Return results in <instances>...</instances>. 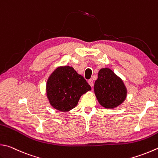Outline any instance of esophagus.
<instances>
[{"label":"esophagus","mask_w":158,"mask_h":158,"mask_svg":"<svg viewBox=\"0 0 158 158\" xmlns=\"http://www.w3.org/2000/svg\"><path fill=\"white\" fill-rule=\"evenodd\" d=\"M88 83H89V85H90L91 87H94V81H93V80H92V79L89 80H88Z\"/></svg>","instance_id":"34e87169"}]
</instances>
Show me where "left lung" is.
<instances>
[{
	"mask_svg": "<svg viewBox=\"0 0 158 158\" xmlns=\"http://www.w3.org/2000/svg\"><path fill=\"white\" fill-rule=\"evenodd\" d=\"M94 92L100 105L106 109L120 105L127 94L123 80L109 68H102L99 71L94 84Z\"/></svg>",
	"mask_w": 158,
	"mask_h": 158,
	"instance_id": "obj_1",
	"label": "left lung"
}]
</instances>
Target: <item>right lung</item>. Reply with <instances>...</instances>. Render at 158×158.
<instances>
[{
  "label": "right lung",
  "mask_w": 158,
  "mask_h": 158,
  "mask_svg": "<svg viewBox=\"0 0 158 158\" xmlns=\"http://www.w3.org/2000/svg\"><path fill=\"white\" fill-rule=\"evenodd\" d=\"M91 89L72 67L62 66L53 71L47 82V96L55 109L66 112L75 108L80 98Z\"/></svg>",
  "instance_id": "add662e5"
}]
</instances>
